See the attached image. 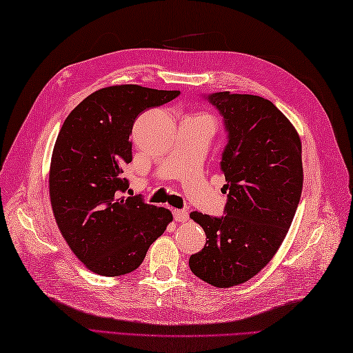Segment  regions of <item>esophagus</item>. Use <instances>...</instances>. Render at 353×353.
Instances as JSON below:
<instances>
[{"label":"esophagus","mask_w":353,"mask_h":353,"mask_svg":"<svg viewBox=\"0 0 353 353\" xmlns=\"http://www.w3.org/2000/svg\"><path fill=\"white\" fill-rule=\"evenodd\" d=\"M172 215H174V220L177 223H185L186 220H188V212L183 211V209H174V212H172Z\"/></svg>","instance_id":"1"}]
</instances>
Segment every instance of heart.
<instances>
[{
  "label": "heart",
  "instance_id": "1",
  "mask_svg": "<svg viewBox=\"0 0 353 353\" xmlns=\"http://www.w3.org/2000/svg\"><path fill=\"white\" fill-rule=\"evenodd\" d=\"M196 118H201V119H206V121H209L212 124V121H211V118H209L208 115H199V117H196Z\"/></svg>",
  "mask_w": 353,
  "mask_h": 353
}]
</instances>
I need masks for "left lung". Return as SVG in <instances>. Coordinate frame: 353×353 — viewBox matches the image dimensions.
<instances>
[{"label":"left lung","instance_id":"obj_1","mask_svg":"<svg viewBox=\"0 0 353 353\" xmlns=\"http://www.w3.org/2000/svg\"><path fill=\"white\" fill-rule=\"evenodd\" d=\"M223 117L226 145L220 170L228 192L221 216L194 211L206 244L190 268L216 288L244 283L279 249L302 196V144L294 127L272 101L258 95H201Z\"/></svg>","mask_w":353,"mask_h":353}]
</instances>
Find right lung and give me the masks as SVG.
Listing matches in <instances>:
<instances>
[{
    "label": "right lung",
    "instance_id": "1",
    "mask_svg": "<svg viewBox=\"0 0 353 353\" xmlns=\"http://www.w3.org/2000/svg\"><path fill=\"white\" fill-rule=\"evenodd\" d=\"M179 95L138 85L103 88L59 132L50 168L52 212L70 249L97 274L137 270L172 220L168 209L125 196L124 168L132 162L134 119Z\"/></svg>",
    "mask_w": 353,
    "mask_h": 353
}]
</instances>
